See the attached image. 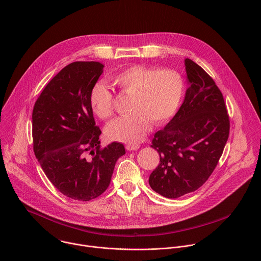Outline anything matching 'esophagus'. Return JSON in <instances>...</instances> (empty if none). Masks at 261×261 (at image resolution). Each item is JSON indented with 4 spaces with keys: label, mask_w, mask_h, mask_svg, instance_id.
Instances as JSON below:
<instances>
[{
    "label": "esophagus",
    "mask_w": 261,
    "mask_h": 261,
    "mask_svg": "<svg viewBox=\"0 0 261 261\" xmlns=\"http://www.w3.org/2000/svg\"><path fill=\"white\" fill-rule=\"evenodd\" d=\"M139 146L140 145L138 143H128L126 145V148H127L128 151H136V150H138Z\"/></svg>",
    "instance_id": "obj_1"
}]
</instances>
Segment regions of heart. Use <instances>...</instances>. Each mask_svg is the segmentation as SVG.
Returning a JSON list of instances; mask_svg holds the SVG:
<instances>
[{
    "label": "heart",
    "instance_id": "b5f03b06",
    "mask_svg": "<svg viewBox=\"0 0 261 261\" xmlns=\"http://www.w3.org/2000/svg\"><path fill=\"white\" fill-rule=\"evenodd\" d=\"M120 91L131 96L130 114L107 125L106 136L116 141L137 143L144 139L152 127L166 124L179 107L185 82L174 69L155 66L133 65L111 79ZM93 113L102 120L114 116V94L107 86L96 83L90 92Z\"/></svg>",
    "mask_w": 261,
    "mask_h": 261
}]
</instances>
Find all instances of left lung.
Returning a JSON list of instances; mask_svg holds the SVG:
<instances>
[{"instance_id": "1", "label": "left lung", "mask_w": 261, "mask_h": 261, "mask_svg": "<svg viewBox=\"0 0 261 261\" xmlns=\"http://www.w3.org/2000/svg\"><path fill=\"white\" fill-rule=\"evenodd\" d=\"M190 87L176 115L156 132L152 147L160 163L148 184L158 194L177 198L194 192L216 168L229 136L224 98L214 80L196 63L185 60Z\"/></svg>"}]
</instances>
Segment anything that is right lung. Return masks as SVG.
Returning <instances> with one entry per match:
<instances>
[{
	"instance_id": "obj_1",
	"label": "right lung",
	"mask_w": 261,
	"mask_h": 261,
	"mask_svg": "<svg viewBox=\"0 0 261 261\" xmlns=\"http://www.w3.org/2000/svg\"><path fill=\"white\" fill-rule=\"evenodd\" d=\"M99 62H73L46 85L32 115L33 148L45 175L65 196L89 201L108 188L124 144L101 147L90 92L103 72Z\"/></svg>"
}]
</instances>
